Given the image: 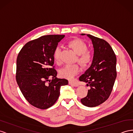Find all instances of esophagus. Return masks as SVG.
Here are the masks:
<instances>
[{
    "label": "esophagus",
    "mask_w": 133,
    "mask_h": 133,
    "mask_svg": "<svg viewBox=\"0 0 133 133\" xmlns=\"http://www.w3.org/2000/svg\"><path fill=\"white\" fill-rule=\"evenodd\" d=\"M69 84L71 85H73L74 86V87H78V84L76 83H75V82H71V81H69Z\"/></svg>",
    "instance_id": "obj_1"
}]
</instances>
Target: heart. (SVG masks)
<instances>
[{
  "mask_svg": "<svg viewBox=\"0 0 133 133\" xmlns=\"http://www.w3.org/2000/svg\"><path fill=\"white\" fill-rule=\"evenodd\" d=\"M70 47L74 50V51L79 55V62L83 65L88 64L91 59V54L87 51V46L85 43L80 40H74L69 42ZM62 48L60 46H58L55 48L54 51L53 56L55 61L59 63L60 61V53ZM81 69L77 64H68L64 65L60 70V76L68 79H72L80 72Z\"/></svg>",
  "mask_w": 133,
  "mask_h": 133,
  "instance_id": "obj_1",
  "label": "heart"
}]
</instances>
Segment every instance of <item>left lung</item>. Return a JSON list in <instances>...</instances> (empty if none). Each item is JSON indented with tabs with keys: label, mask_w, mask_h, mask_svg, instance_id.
Segmentation results:
<instances>
[{
	"label": "left lung",
	"mask_w": 133,
	"mask_h": 133,
	"mask_svg": "<svg viewBox=\"0 0 133 133\" xmlns=\"http://www.w3.org/2000/svg\"><path fill=\"white\" fill-rule=\"evenodd\" d=\"M86 35L91 39L94 52L90 67L79 78L90 87L87 96L81 101L85 106L93 107L101 105L109 97L117 75L116 57L107 41L91 35Z\"/></svg>",
	"instance_id": "8db88e82"
}]
</instances>
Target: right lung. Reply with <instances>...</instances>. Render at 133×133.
Returning <instances> with one entry per match:
<instances>
[{"instance_id": "add662e5", "label": "right lung", "mask_w": 133, "mask_h": 133, "mask_svg": "<svg viewBox=\"0 0 133 133\" xmlns=\"http://www.w3.org/2000/svg\"><path fill=\"white\" fill-rule=\"evenodd\" d=\"M65 35L43 36L27 42L17 59L16 81L24 98L38 109H46L54 104L62 85H67L65 79L56 77L52 68L55 48ZM49 77H52L51 82Z\"/></svg>"}]
</instances>
